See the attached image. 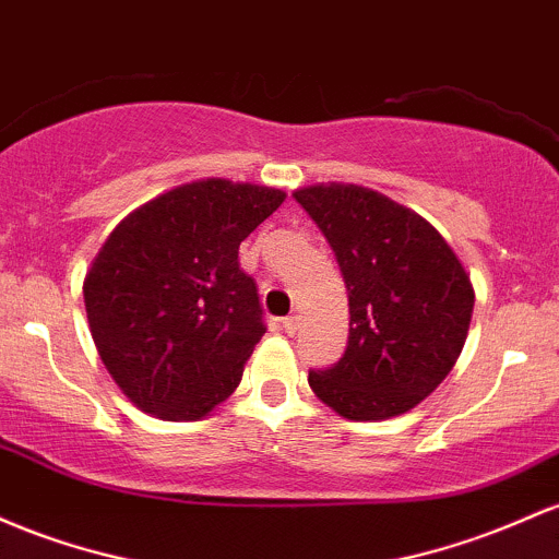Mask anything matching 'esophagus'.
<instances>
[{
    "mask_svg": "<svg viewBox=\"0 0 559 559\" xmlns=\"http://www.w3.org/2000/svg\"><path fill=\"white\" fill-rule=\"evenodd\" d=\"M298 328H300V317H298V313H290V317L282 319V330H285L287 335H296Z\"/></svg>",
    "mask_w": 559,
    "mask_h": 559,
    "instance_id": "obj_1",
    "label": "esophagus"
}]
</instances>
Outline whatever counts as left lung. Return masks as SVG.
<instances>
[{
    "label": "left lung",
    "mask_w": 559,
    "mask_h": 559,
    "mask_svg": "<svg viewBox=\"0 0 559 559\" xmlns=\"http://www.w3.org/2000/svg\"><path fill=\"white\" fill-rule=\"evenodd\" d=\"M317 222L348 290V348L309 372L322 404L356 423L406 415L447 380L473 319L460 255L428 218L359 185L293 192Z\"/></svg>",
    "instance_id": "obj_1"
}]
</instances>
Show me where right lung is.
Here are the masks:
<instances>
[{
    "instance_id": "1",
    "label": "right lung",
    "mask_w": 559,
    "mask_h": 559,
    "mask_svg": "<svg viewBox=\"0 0 559 559\" xmlns=\"http://www.w3.org/2000/svg\"><path fill=\"white\" fill-rule=\"evenodd\" d=\"M274 187L198 179L118 222L84 277L92 341L134 406L168 423L209 417L261 341L240 242L285 203Z\"/></svg>"
}]
</instances>
